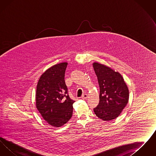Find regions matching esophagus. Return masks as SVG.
<instances>
[{
    "instance_id": "34e87169",
    "label": "esophagus",
    "mask_w": 156,
    "mask_h": 156,
    "mask_svg": "<svg viewBox=\"0 0 156 156\" xmlns=\"http://www.w3.org/2000/svg\"><path fill=\"white\" fill-rule=\"evenodd\" d=\"M87 98H88V95L86 94H83L81 97L82 99H87Z\"/></svg>"
}]
</instances>
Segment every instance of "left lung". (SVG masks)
I'll use <instances>...</instances> for the list:
<instances>
[{
    "instance_id": "obj_1",
    "label": "left lung",
    "mask_w": 156,
    "mask_h": 156,
    "mask_svg": "<svg viewBox=\"0 0 156 156\" xmlns=\"http://www.w3.org/2000/svg\"><path fill=\"white\" fill-rule=\"evenodd\" d=\"M92 65L100 89L99 102L94 109V113L104 121L116 119L128 103L127 86L118 72L96 62Z\"/></svg>"
}]
</instances>
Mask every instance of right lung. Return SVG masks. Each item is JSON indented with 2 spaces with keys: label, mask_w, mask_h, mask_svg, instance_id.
I'll return each mask as SVG.
<instances>
[{
  "label": "right lung",
  "mask_w": 156,
  "mask_h": 156,
  "mask_svg": "<svg viewBox=\"0 0 156 156\" xmlns=\"http://www.w3.org/2000/svg\"><path fill=\"white\" fill-rule=\"evenodd\" d=\"M68 63L61 62L47 69L37 83L36 107L51 126L65 125L73 115L74 101L68 94L64 80Z\"/></svg>",
  "instance_id": "obj_1"
}]
</instances>
